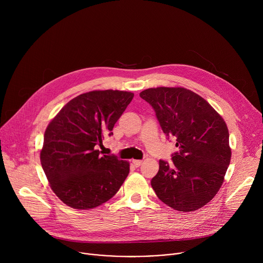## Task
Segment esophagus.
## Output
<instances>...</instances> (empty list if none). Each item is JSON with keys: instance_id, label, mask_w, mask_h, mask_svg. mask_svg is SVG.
<instances>
[{"instance_id": "esophagus-1", "label": "esophagus", "mask_w": 263, "mask_h": 263, "mask_svg": "<svg viewBox=\"0 0 263 263\" xmlns=\"http://www.w3.org/2000/svg\"><path fill=\"white\" fill-rule=\"evenodd\" d=\"M132 163L134 164L135 167H138V166H140V164L142 163V161H141V160H132Z\"/></svg>"}]
</instances>
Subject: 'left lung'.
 <instances>
[{"instance_id": "left-lung-1", "label": "left lung", "mask_w": 263, "mask_h": 263, "mask_svg": "<svg viewBox=\"0 0 263 263\" xmlns=\"http://www.w3.org/2000/svg\"><path fill=\"white\" fill-rule=\"evenodd\" d=\"M139 97L153 107L163 133L179 147L172 163L159 160L151 180L157 197L179 211L203 207L217 194L230 164L226 123L206 100L186 88H148Z\"/></svg>"}]
</instances>
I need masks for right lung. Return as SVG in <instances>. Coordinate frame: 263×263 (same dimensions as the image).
<instances>
[{
    "label": "right lung",
    "instance_id": "add662e5",
    "mask_svg": "<svg viewBox=\"0 0 263 263\" xmlns=\"http://www.w3.org/2000/svg\"><path fill=\"white\" fill-rule=\"evenodd\" d=\"M134 93L95 90L70 100L49 124L41 162L55 195L74 209H91L114 197L129 174V162L101 155L106 135Z\"/></svg>",
    "mask_w": 263,
    "mask_h": 263
}]
</instances>
